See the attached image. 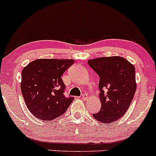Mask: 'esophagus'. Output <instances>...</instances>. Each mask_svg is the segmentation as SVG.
<instances>
[{
  "mask_svg": "<svg viewBox=\"0 0 156 156\" xmlns=\"http://www.w3.org/2000/svg\"><path fill=\"white\" fill-rule=\"evenodd\" d=\"M81 98L83 99V100H87V99H88V95L86 94H82Z\"/></svg>",
  "mask_w": 156,
  "mask_h": 156,
  "instance_id": "obj_1",
  "label": "esophagus"
}]
</instances>
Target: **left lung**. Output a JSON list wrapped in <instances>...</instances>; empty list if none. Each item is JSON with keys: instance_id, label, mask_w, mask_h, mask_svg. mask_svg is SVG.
<instances>
[{"instance_id": "8db88e82", "label": "left lung", "mask_w": 156, "mask_h": 156, "mask_svg": "<svg viewBox=\"0 0 156 156\" xmlns=\"http://www.w3.org/2000/svg\"><path fill=\"white\" fill-rule=\"evenodd\" d=\"M88 64L99 76L101 109L93 116L110 124L124 115L132 102L136 89L135 67L118 56L89 59Z\"/></svg>"}]
</instances>
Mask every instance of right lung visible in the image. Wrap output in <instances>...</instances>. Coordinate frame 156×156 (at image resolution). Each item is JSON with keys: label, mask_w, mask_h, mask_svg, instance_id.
<instances>
[{"label": "right lung", "mask_w": 156, "mask_h": 156, "mask_svg": "<svg viewBox=\"0 0 156 156\" xmlns=\"http://www.w3.org/2000/svg\"><path fill=\"white\" fill-rule=\"evenodd\" d=\"M74 59H39L22 71L21 91L28 110L43 121H51L65 112L73 97H65L62 76Z\"/></svg>", "instance_id": "right-lung-1"}]
</instances>
